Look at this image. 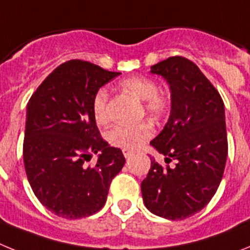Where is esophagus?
I'll return each mask as SVG.
<instances>
[{
  "label": "esophagus",
  "mask_w": 250,
  "mask_h": 250,
  "mask_svg": "<svg viewBox=\"0 0 250 250\" xmlns=\"http://www.w3.org/2000/svg\"><path fill=\"white\" fill-rule=\"evenodd\" d=\"M124 156L126 159H130L132 156V151H129V150H124Z\"/></svg>",
  "instance_id": "obj_1"
}]
</instances>
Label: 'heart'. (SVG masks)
<instances>
[{"label": "heart", "mask_w": 250, "mask_h": 250, "mask_svg": "<svg viewBox=\"0 0 250 250\" xmlns=\"http://www.w3.org/2000/svg\"><path fill=\"white\" fill-rule=\"evenodd\" d=\"M121 87L125 91L134 95L136 99L144 101L145 110L152 116H161L169 107V99L164 94L158 92L155 81L145 76L127 77L121 81ZM92 114L95 120L104 125L110 120L109 114V92L105 89L96 91L92 99ZM152 126L149 123H141L138 125H115L107 132V140L112 146L123 150H135L144 144L151 136Z\"/></svg>", "instance_id": "b5f03b06"}]
</instances>
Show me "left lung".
Wrapping results in <instances>:
<instances>
[{
    "label": "left lung",
    "mask_w": 250,
    "mask_h": 250,
    "mask_svg": "<svg viewBox=\"0 0 250 250\" xmlns=\"http://www.w3.org/2000/svg\"><path fill=\"white\" fill-rule=\"evenodd\" d=\"M150 72L167 80L171 100L167 123L150 145L165 156V163L176 164L163 167L151 159L141 194L152 214L183 220L202 210L222 182L228 155L224 103L185 57H169Z\"/></svg>",
    "instance_id": "obj_1"
}]
</instances>
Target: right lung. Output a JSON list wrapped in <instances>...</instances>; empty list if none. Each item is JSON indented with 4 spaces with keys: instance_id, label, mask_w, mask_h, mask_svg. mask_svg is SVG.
<instances>
[{
    "instance_id": "right-lung-1",
    "label": "right lung",
    "mask_w": 250,
    "mask_h": 250,
    "mask_svg": "<svg viewBox=\"0 0 250 250\" xmlns=\"http://www.w3.org/2000/svg\"><path fill=\"white\" fill-rule=\"evenodd\" d=\"M120 75L95 63L71 60L46 77L26 111L23 164L35 195L65 219H80L104 207L111 180L125 158L100 136L92 99ZM98 154L97 164L87 161Z\"/></svg>"
}]
</instances>
